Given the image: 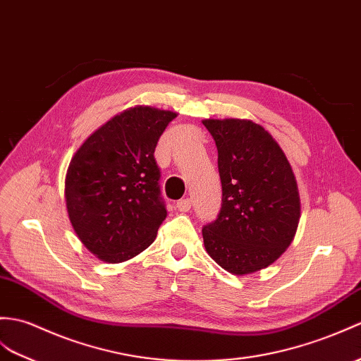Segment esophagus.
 Here are the masks:
<instances>
[{
	"label": "esophagus",
	"mask_w": 361,
	"mask_h": 361,
	"mask_svg": "<svg viewBox=\"0 0 361 361\" xmlns=\"http://www.w3.org/2000/svg\"><path fill=\"white\" fill-rule=\"evenodd\" d=\"M192 206V200L190 198H184L177 201V209L180 212H188Z\"/></svg>",
	"instance_id": "34e87169"
}]
</instances>
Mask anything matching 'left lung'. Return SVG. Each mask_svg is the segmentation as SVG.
<instances>
[{"instance_id":"left-lung-1","label":"left lung","mask_w":361,"mask_h":361,"mask_svg":"<svg viewBox=\"0 0 361 361\" xmlns=\"http://www.w3.org/2000/svg\"><path fill=\"white\" fill-rule=\"evenodd\" d=\"M219 150L223 198L203 228L207 254L235 275L272 264L295 237L300 195L295 175L269 132L250 120H204Z\"/></svg>"}]
</instances>
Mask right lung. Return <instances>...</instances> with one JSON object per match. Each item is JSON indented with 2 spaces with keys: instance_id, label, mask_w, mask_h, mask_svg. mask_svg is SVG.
Returning <instances> with one entry per match:
<instances>
[{
  "instance_id": "1",
  "label": "right lung",
  "mask_w": 361,
  "mask_h": 361,
  "mask_svg": "<svg viewBox=\"0 0 361 361\" xmlns=\"http://www.w3.org/2000/svg\"><path fill=\"white\" fill-rule=\"evenodd\" d=\"M177 114L130 107L82 142L66 173L72 228L106 263L130 259L152 245L167 211L155 147Z\"/></svg>"
}]
</instances>
